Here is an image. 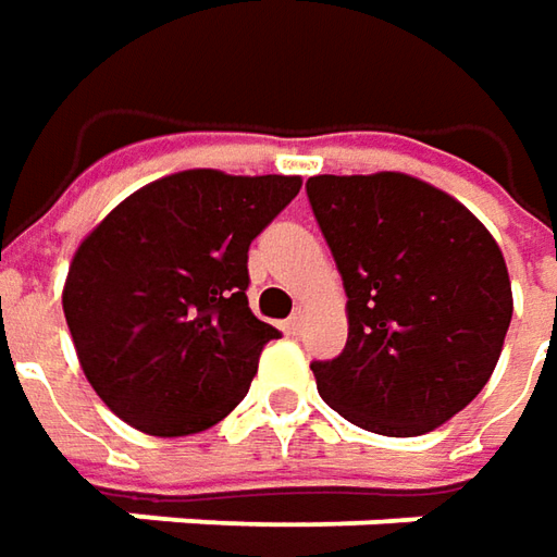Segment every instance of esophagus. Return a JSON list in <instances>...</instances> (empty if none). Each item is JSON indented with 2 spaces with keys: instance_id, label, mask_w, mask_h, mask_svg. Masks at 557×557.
Segmentation results:
<instances>
[{
  "instance_id": "obj_1",
  "label": "esophagus",
  "mask_w": 557,
  "mask_h": 557,
  "mask_svg": "<svg viewBox=\"0 0 557 557\" xmlns=\"http://www.w3.org/2000/svg\"><path fill=\"white\" fill-rule=\"evenodd\" d=\"M301 326H305V311L298 308L296 314L286 320V333H289V336H298V333H301Z\"/></svg>"
}]
</instances>
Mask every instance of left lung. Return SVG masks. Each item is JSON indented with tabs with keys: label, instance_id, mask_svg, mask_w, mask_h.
<instances>
[{
	"label": "left lung",
	"instance_id": "left-lung-1",
	"mask_svg": "<svg viewBox=\"0 0 557 557\" xmlns=\"http://www.w3.org/2000/svg\"><path fill=\"white\" fill-rule=\"evenodd\" d=\"M308 200L345 283L348 342L311 363L320 397L385 437L434 432L481 394L511 323L499 243L404 172L314 175Z\"/></svg>",
	"mask_w": 557,
	"mask_h": 557
}]
</instances>
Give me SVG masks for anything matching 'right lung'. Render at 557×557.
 Masks as SVG:
<instances>
[{
	"label": "right lung",
	"instance_id": "add662e5",
	"mask_svg": "<svg viewBox=\"0 0 557 557\" xmlns=\"http://www.w3.org/2000/svg\"><path fill=\"white\" fill-rule=\"evenodd\" d=\"M298 175L187 169L128 194L76 246L64 317L88 385L138 432L184 437L240 404L261 348L249 311V243Z\"/></svg>",
	"mask_w": 557,
	"mask_h": 557
}]
</instances>
